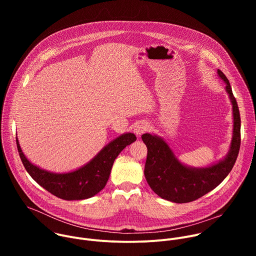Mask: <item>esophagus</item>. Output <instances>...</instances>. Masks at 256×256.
I'll return each mask as SVG.
<instances>
[{
    "mask_svg": "<svg viewBox=\"0 0 256 256\" xmlns=\"http://www.w3.org/2000/svg\"><path fill=\"white\" fill-rule=\"evenodd\" d=\"M148 130H149V126H148L147 124L142 122V124H136V126H134V134H136L138 136H142L144 132H147Z\"/></svg>",
    "mask_w": 256,
    "mask_h": 256,
    "instance_id": "esophagus-1",
    "label": "esophagus"
}]
</instances>
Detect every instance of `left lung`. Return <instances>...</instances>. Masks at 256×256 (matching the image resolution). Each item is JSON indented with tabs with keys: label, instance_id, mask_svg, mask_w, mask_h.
Masks as SVG:
<instances>
[{
	"label": "left lung",
	"instance_id": "left-lung-1",
	"mask_svg": "<svg viewBox=\"0 0 256 256\" xmlns=\"http://www.w3.org/2000/svg\"><path fill=\"white\" fill-rule=\"evenodd\" d=\"M218 75L226 84L233 109V136L226 157L208 167H190L182 164L168 144L159 136L144 134L142 142L148 155L144 165V177L153 192L160 198L176 202H194L216 188L232 170L240 149V114L229 80L218 70Z\"/></svg>",
	"mask_w": 256,
	"mask_h": 256
}]
</instances>
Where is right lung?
Wrapping results in <instances>:
<instances>
[{"mask_svg": "<svg viewBox=\"0 0 256 256\" xmlns=\"http://www.w3.org/2000/svg\"><path fill=\"white\" fill-rule=\"evenodd\" d=\"M136 140L132 132L118 136L87 164L66 173H54L32 164L21 150L16 138L21 161L29 175L52 194L66 200H80L94 196L101 192L110 175L114 160L120 153Z\"/></svg>", "mask_w": 256, "mask_h": 256, "instance_id": "1", "label": "right lung"}]
</instances>
